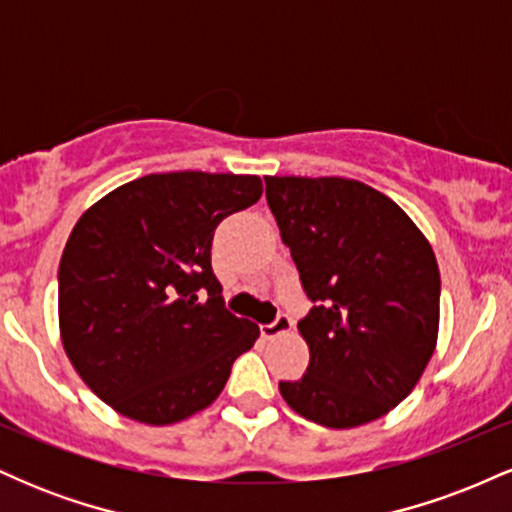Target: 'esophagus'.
Returning <instances> with one entry per match:
<instances>
[{"mask_svg": "<svg viewBox=\"0 0 512 512\" xmlns=\"http://www.w3.org/2000/svg\"><path fill=\"white\" fill-rule=\"evenodd\" d=\"M291 327H293L291 317L286 315V313H281L274 322H269V325H262L260 330H262V337L264 339H274V337H279V334L291 332Z\"/></svg>", "mask_w": 512, "mask_h": 512, "instance_id": "obj_1", "label": "esophagus"}]
</instances>
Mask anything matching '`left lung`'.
I'll return each instance as SVG.
<instances>
[{
    "instance_id": "1",
    "label": "left lung",
    "mask_w": 512,
    "mask_h": 512,
    "mask_svg": "<svg viewBox=\"0 0 512 512\" xmlns=\"http://www.w3.org/2000/svg\"><path fill=\"white\" fill-rule=\"evenodd\" d=\"M310 313L301 380L279 383L303 419L354 428L414 390L438 342L440 272L424 233L383 192L346 178H264Z\"/></svg>"
}]
</instances>
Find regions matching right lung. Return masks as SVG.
<instances>
[{
  "instance_id": "add662e5",
  "label": "right lung",
  "mask_w": 512,
  "mask_h": 512,
  "mask_svg": "<svg viewBox=\"0 0 512 512\" xmlns=\"http://www.w3.org/2000/svg\"><path fill=\"white\" fill-rule=\"evenodd\" d=\"M262 197L257 175L154 173L98 199L60 260V334L81 380L139 424L168 426L221 395L260 337L211 272L216 226Z\"/></svg>"
}]
</instances>
